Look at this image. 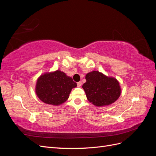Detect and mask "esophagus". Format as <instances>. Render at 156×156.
I'll use <instances>...</instances> for the list:
<instances>
[{"label":"esophagus","instance_id":"1","mask_svg":"<svg viewBox=\"0 0 156 156\" xmlns=\"http://www.w3.org/2000/svg\"><path fill=\"white\" fill-rule=\"evenodd\" d=\"M81 85H82V82L81 81H79V82L77 83V87H81Z\"/></svg>","mask_w":156,"mask_h":156}]
</instances>
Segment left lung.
I'll use <instances>...</instances> for the list:
<instances>
[{
	"mask_svg": "<svg viewBox=\"0 0 156 156\" xmlns=\"http://www.w3.org/2000/svg\"><path fill=\"white\" fill-rule=\"evenodd\" d=\"M87 82L82 88L90 103L96 107L109 105L115 103L121 94V87L118 80L108 77L98 71L88 73Z\"/></svg>",
	"mask_w": 156,
	"mask_h": 156,
	"instance_id": "1",
	"label": "left lung"
}]
</instances>
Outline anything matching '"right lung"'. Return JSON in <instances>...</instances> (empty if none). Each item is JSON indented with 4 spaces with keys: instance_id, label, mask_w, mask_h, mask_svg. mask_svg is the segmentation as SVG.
<instances>
[{
    "instance_id": "1",
    "label": "right lung",
    "mask_w": 156,
    "mask_h": 156,
    "mask_svg": "<svg viewBox=\"0 0 156 156\" xmlns=\"http://www.w3.org/2000/svg\"><path fill=\"white\" fill-rule=\"evenodd\" d=\"M76 87L72 77L57 69L41 75L37 79L35 92L41 101L58 106L68 100L72 90Z\"/></svg>"
}]
</instances>
